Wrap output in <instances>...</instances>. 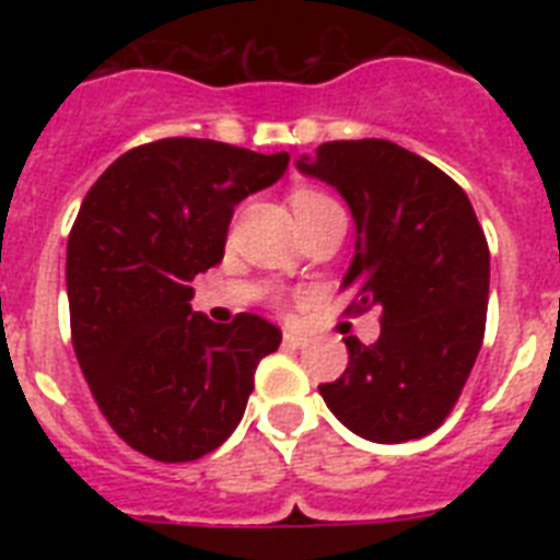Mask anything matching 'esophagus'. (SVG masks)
I'll return each instance as SVG.
<instances>
[{
    "label": "esophagus",
    "mask_w": 560,
    "mask_h": 560,
    "mask_svg": "<svg viewBox=\"0 0 560 560\" xmlns=\"http://www.w3.org/2000/svg\"><path fill=\"white\" fill-rule=\"evenodd\" d=\"M284 346H288V349H305L307 337H302V334H293V331H284Z\"/></svg>",
    "instance_id": "34e87169"
}]
</instances>
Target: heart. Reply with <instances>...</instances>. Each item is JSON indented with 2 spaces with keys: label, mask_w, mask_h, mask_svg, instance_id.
I'll return each mask as SVG.
<instances>
[{
  "label": "heart",
  "mask_w": 560,
  "mask_h": 560,
  "mask_svg": "<svg viewBox=\"0 0 560 560\" xmlns=\"http://www.w3.org/2000/svg\"><path fill=\"white\" fill-rule=\"evenodd\" d=\"M328 200H331V197H325V194L311 191V188H299V191L293 194V209H296V214L302 218V214H307V211L316 209V206H323V202Z\"/></svg>",
  "instance_id": "b5f03b06"
}]
</instances>
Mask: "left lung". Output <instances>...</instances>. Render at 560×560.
<instances>
[{"label":"left lung","mask_w":560,"mask_h":560,"mask_svg":"<svg viewBox=\"0 0 560 560\" xmlns=\"http://www.w3.org/2000/svg\"><path fill=\"white\" fill-rule=\"evenodd\" d=\"M299 171L346 197L358 253L346 314L381 307V337H346L349 369L323 383L351 433L398 444L456 407L486 337L488 241L468 194L433 162L386 139L325 142Z\"/></svg>","instance_id":"1"}]
</instances>
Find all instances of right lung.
Listing matches in <instances>:
<instances>
[{
    "instance_id": "obj_1",
    "label": "right lung",
    "mask_w": 560,
    "mask_h": 560,
    "mask_svg": "<svg viewBox=\"0 0 560 560\" xmlns=\"http://www.w3.org/2000/svg\"><path fill=\"white\" fill-rule=\"evenodd\" d=\"M288 153L160 139L121 153L69 232L72 346L92 398L133 451L194 462L244 418L281 331L255 314H194L191 281L220 264L232 211L288 171Z\"/></svg>"
}]
</instances>
